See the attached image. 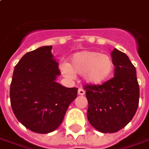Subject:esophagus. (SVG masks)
I'll return each instance as SVG.
<instances>
[{
    "label": "esophagus",
    "mask_w": 149,
    "mask_h": 149,
    "mask_svg": "<svg viewBox=\"0 0 149 149\" xmlns=\"http://www.w3.org/2000/svg\"><path fill=\"white\" fill-rule=\"evenodd\" d=\"M84 94H85L84 90L82 88H79V90H78V95H84Z\"/></svg>",
    "instance_id": "esophagus-1"
}]
</instances>
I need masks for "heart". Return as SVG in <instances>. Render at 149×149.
I'll list each match as a JSON object with an SVG mask.
<instances>
[{"mask_svg": "<svg viewBox=\"0 0 149 149\" xmlns=\"http://www.w3.org/2000/svg\"><path fill=\"white\" fill-rule=\"evenodd\" d=\"M114 65L111 57L97 51H80L72 55L69 64H63L61 71L65 77H74L84 74V80L91 85H100L111 77Z\"/></svg>", "mask_w": 149, "mask_h": 149, "instance_id": "1", "label": "heart"}]
</instances>
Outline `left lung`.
<instances>
[{"instance_id":"obj_1","label":"left lung","mask_w":149,"mask_h":149,"mask_svg":"<svg viewBox=\"0 0 149 149\" xmlns=\"http://www.w3.org/2000/svg\"><path fill=\"white\" fill-rule=\"evenodd\" d=\"M114 77L101 85L84 86L88 102V119L101 133H115L131 120L139 104L140 90L135 67L127 55L114 49Z\"/></svg>"}]
</instances>
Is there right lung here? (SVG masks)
I'll return each mask as SVG.
<instances>
[{"label":"right lung","mask_w":149,"mask_h":149,"mask_svg":"<svg viewBox=\"0 0 149 149\" xmlns=\"http://www.w3.org/2000/svg\"><path fill=\"white\" fill-rule=\"evenodd\" d=\"M51 49L52 46H46L24 54L14 69L10 85L15 116L37 133L57 130L69 104L77 96L78 88L56 82L61 72Z\"/></svg>","instance_id":"1"}]
</instances>
